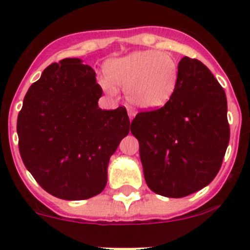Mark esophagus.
I'll return each instance as SVG.
<instances>
[{
	"instance_id": "esophagus-1",
	"label": "esophagus",
	"mask_w": 250,
	"mask_h": 250,
	"mask_svg": "<svg viewBox=\"0 0 250 250\" xmlns=\"http://www.w3.org/2000/svg\"><path fill=\"white\" fill-rule=\"evenodd\" d=\"M128 116H129V120H130V122H132L133 121V118H134V116H135V111L133 110V109H129V107H128Z\"/></svg>"
}]
</instances>
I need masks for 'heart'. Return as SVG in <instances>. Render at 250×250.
<instances>
[{"mask_svg":"<svg viewBox=\"0 0 250 250\" xmlns=\"http://www.w3.org/2000/svg\"><path fill=\"white\" fill-rule=\"evenodd\" d=\"M106 77L99 80L106 94H117V87L125 88V98L144 110L165 106L175 93L180 67L170 53L156 49L137 50L122 58L110 60L105 66Z\"/></svg>","mask_w":250,"mask_h":250,"instance_id":"b5f03b06","label":"heart"}]
</instances>
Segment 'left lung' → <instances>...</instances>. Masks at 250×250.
Segmentation results:
<instances>
[{"label":"left lung","instance_id":"8db88e82","mask_svg":"<svg viewBox=\"0 0 250 250\" xmlns=\"http://www.w3.org/2000/svg\"><path fill=\"white\" fill-rule=\"evenodd\" d=\"M175 93L163 107L139 112L130 132L139 141L144 176L157 195L180 198L213 181L229 141L228 100L208 67L184 57Z\"/></svg>","mask_w":250,"mask_h":250}]
</instances>
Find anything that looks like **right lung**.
Here are the masks:
<instances>
[{
    "mask_svg": "<svg viewBox=\"0 0 250 250\" xmlns=\"http://www.w3.org/2000/svg\"><path fill=\"white\" fill-rule=\"evenodd\" d=\"M95 72L78 58L53 62L32 83L18 115L19 151L26 169L58 198L97 196L107 166L130 129L125 107L102 110Z\"/></svg>",
    "mask_w": 250,
    "mask_h": 250,
    "instance_id": "obj_1",
    "label": "right lung"
}]
</instances>
